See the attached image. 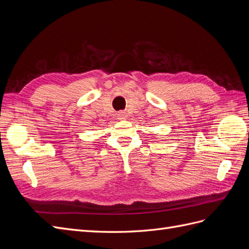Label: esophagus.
Listing matches in <instances>:
<instances>
[{"mask_svg": "<svg viewBox=\"0 0 249 249\" xmlns=\"http://www.w3.org/2000/svg\"><path fill=\"white\" fill-rule=\"evenodd\" d=\"M126 113L125 112H124V111H120L119 113H118V119H120V120H124V119H125L126 118Z\"/></svg>", "mask_w": 249, "mask_h": 249, "instance_id": "1", "label": "esophagus"}]
</instances>
